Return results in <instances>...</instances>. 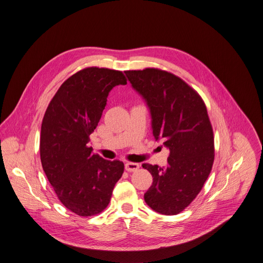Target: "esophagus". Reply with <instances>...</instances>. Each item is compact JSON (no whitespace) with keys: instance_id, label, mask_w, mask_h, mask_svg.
<instances>
[{"instance_id":"obj_1","label":"esophagus","mask_w":263,"mask_h":263,"mask_svg":"<svg viewBox=\"0 0 263 263\" xmlns=\"http://www.w3.org/2000/svg\"><path fill=\"white\" fill-rule=\"evenodd\" d=\"M139 167H140V165L138 163H134V162H127L125 164V170L127 172H136L139 170Z\"/></svg>"}]
</instances>
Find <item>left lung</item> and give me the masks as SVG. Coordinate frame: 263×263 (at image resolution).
Wrapping results in <instances>:
<instances>
[{"label": "left lung", "mask_w": 263, "mask_h": 263, "mask_svg": "<svg viewBox=\"0 0 263 263\" xmlns=\"http://www.w3.org/2000/svg\"><path fill=\"white\" fill-rule=\"evenodd\" d=\"M133 87L146 100L153 135L170 148L165 168L143 163L153 176L144 194L147 205L163 215L184 211L212 171L214 132L201 96L185 81L159 68L125 70Z\"/></svg>", "instance_id": "8db88e82"}]
</instances>
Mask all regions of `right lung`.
Here are the masks:
<instances>
[{
  "label": "right lung",
  "instance_id": "1",
  "mask_svg": "<svg viewBox=\"0 0 263 263\" xmlns=\"http://www.w3.org/2000/svg\"><path fill=\"white\" fill-rule=\"evenodd\" d=\"M126 83L120 70L83 68L64 81L45 111L40 136L42 167L58 199L78 216L102 213L124 172L122 161L101 158L87 143L108 92Z\"/></svg>",
  "mask_w": 263,
  "mask_h": 263
}]
</instances>
